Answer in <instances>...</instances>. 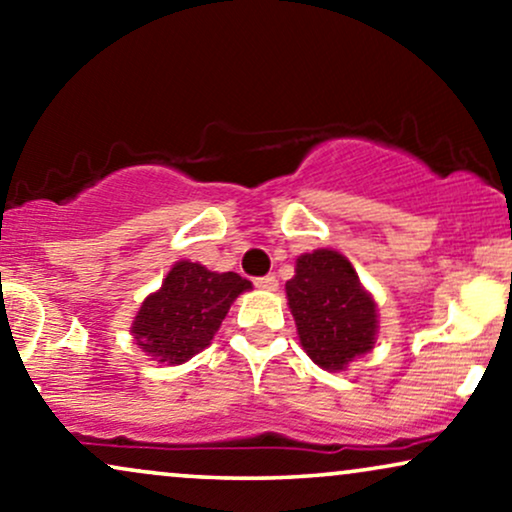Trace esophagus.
Returning a JSON list of instances; mask_svg holds the SVG:
<instances>
[{
  "label": "esophagus",
  "mask_w": 512,
  "mask_h": 512,
  "mask_svg": "<svg viewBox=\"0 0 512 512\" xmlns=\"http://www.w3.org/2000/svg\"><path fill=\"white\" fill-rule=\"evenodd\" d=\"M255 286L262 291H276L279 289V281H276L274 274H267V276H260V279H255Z\"/></svg>",
  "instance_id": "1"
}]
</instances>
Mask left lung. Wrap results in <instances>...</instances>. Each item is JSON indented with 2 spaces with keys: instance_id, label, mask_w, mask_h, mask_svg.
I'll list each match as a JSON object with an SVG mask.
<instances>
[{
  "instance_id": "obj_1",
  "label": "left lung",
  "mask_w": 512,
  "mask_h": 512,
  "mask_svg": "<svg viewBox=\"0 0 512 512\" xmlns=\"http://www.w3.org/2000/svg\"><path fill=\"white\" fill-rule=\"evenodd\" d=\"M286 298L301 346L320 368L337 373L375 346L378 305L337 250L320 248L298 257Z\"/></svg>"
}]
</instances>
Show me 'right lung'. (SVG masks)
Returning a JSON list of instances; mask_svg holds the SVG:
<instances>
[{
    "label": "right lung",
    "mask_w": 512,
    "mask_h": 512,
    "mask_svg": "<svg viewBox=\"0 0 512 512\" xmlns=\"http://www.w3.org/2000/svg\"><path fill=\"white\" fill-rule=\"evenodd\" d=\"M252 289L236 272H209L199 262H175L161 289L139 308L132 322L134 342L158 363L178 366L207 349L231 303Z\"/></svg>",
    "instance_id": "right-lung-1"
}]
</instances>
